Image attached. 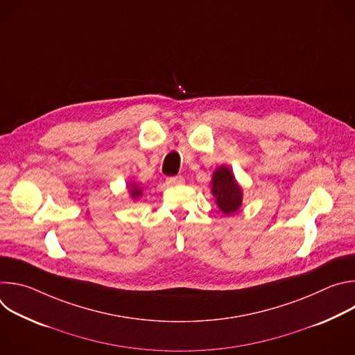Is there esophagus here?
<instances>
[{"mask_svg":"<svg viewBox=\"0 0 355 355\" xmlns=\"http://www.w3.org/2000/svg\"><path fill=\"white\" fill-rule=\"evenodd\" d=\"M167 185H180V184H184V178L181 175H175V177H168L166 180Z\"/></svg>","mask_w":355,"mask_h":355,"instance_id":"34e87169","label":"esophagus"}]
</instances>
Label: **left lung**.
I'll return each mask as SVG.
<instances>
[{
	"mask_svg": "<svg viewBox=\"0 0 355 355\" xmlns=\"http://www.w3.org/2000/svg\"><path fill=\"white\" fill-rule=\"evenodd\" d=\"M212 193L216 198L219 209L226 215L236 212L241 205L243 193L229 167L222 166L214 173Z\"/></svg>",
	"mask_w": 355,
	"mask_h": 355,
	"instance_id": "1",
	"label": "left lung"
}]
</instances>
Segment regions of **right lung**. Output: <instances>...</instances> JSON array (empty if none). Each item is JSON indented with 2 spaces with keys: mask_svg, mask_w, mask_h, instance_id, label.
I'll return each instance as SVG.
<instances>
[{
  "mask_svg": "<svg viewBox=\"0 0 355 355\" xmlns=\"http://www.w3.org/2000/svg\"><path fill=\"white\" fill-rule=\"evenodd\" d=\"M130 195H132L133 198H137V196H140V195H141V189H139L137 187L132 185V189H130Z\"/></svg>",
  "mask_w": 355,
  "mask_h": 355,
  "instance_id": "1",
  "label": "right lung"
}]
</instances>
